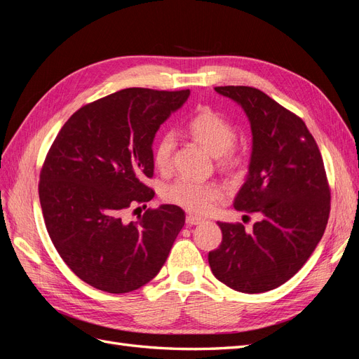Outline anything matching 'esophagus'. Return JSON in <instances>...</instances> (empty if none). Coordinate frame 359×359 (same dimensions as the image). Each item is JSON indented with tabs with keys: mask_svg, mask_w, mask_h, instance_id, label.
<instances>
[{
	"mask_svg": "<svg viewBox=\"0 0 359 359\" xmlns=\"http://www.w3.org/2000/svg\"><path fill=\"white\" fill-rule=\"evenodd\" d=\"M186 222H187V224L194 226V224H201V223H203V222H205V219H202V217H198V215H191V214H189V215L186 217Z\"/></svg>",
	"mask_w": 359,
	"mask_h": 359,
	"instance_id": "34e87169",
	"label": "esophagus"
}]
</instances>
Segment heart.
I'll list each match as a JSON object with an SVG mask.
<instances>
[{"instance_id": "b5f03b06", "label": "heart", "mask_w": 359, "mask_h": 359, "mask_svg": "<svg viewBox=\"0 0 359 359\" xmlns=\"http://www.w3.org/2000/svg\"><path fill=\"white\" fill-rule=\"evenodd\" d=\"M186 128L211 154L219 156L222 166L232 168L236 165L238 154L233 148L236 130L224 116L208 107H202L189 119ZM173 149H175V137L172 133H163L154 147V163L160 170L169 169ZM163 198L191 212L208 214L222 201L223 191L214 182L178 178L165 187Z\"/></svg>"}]
</instances>
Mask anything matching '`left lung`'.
I'll list each match as a JSON object with an SVG mask.
<instances>
[{"label":"left lung","mask_w":359,"mask_h":359,"mask_svg":"<svg viewBox=\"0 0 359 359\" xmlns=\"http://www.w3.org/2000/svg\"><path fill=\"white\" fill-rule=\"evenodd\" d=\"M215 91L240 104L252 127L248 175L233 206L259 220L252 232L219 222L223 240L208 262L233 290H273L307 262L327 227L331 191L323 160L302 119L265 93L232 85Z\"/></svg>","instance_id":"obj_1"}]
</instances>
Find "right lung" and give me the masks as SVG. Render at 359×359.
I'll return each mask as SVG.
<instances>
[{"label": "right lung", "instance_id": "right-lung-1", "mask_svg": "<svg viewBox=\"0 0 359 359\" xmlns=\"http://www.w3.org/2000/svg\"><path fill=\"white\" fill-rule=\"evenodd\" d=\"M190 90L126 88L82 106L62 126L40 172L39 196L50 240L85 283L126 293L165 265L186 215L160 205L124 220L127 208L154 198L157 130Z\"/></svg>", "mask_w": 359, "mask_h": 359}]
</instances>
